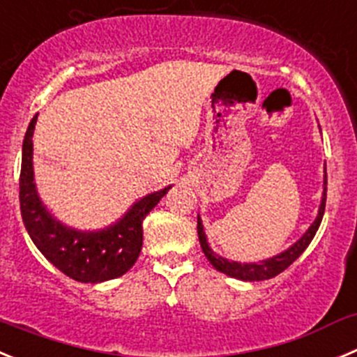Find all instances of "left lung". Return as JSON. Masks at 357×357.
I'll list each match as a JSON object with an SVG mask.
<instances>
[{"label": "left lung", "mask_w": 357, "mask_h": 357, "mask_svg": "<svg viewBox=\"0 0 357 357\" xmlns=\"http://www.w3.org/2000/svg\"><path fill=\"white\" fill-rule=\"evenodd\" d=\"M326 196H328V173H326V169H324V192H322V200H320L319 214H317L315 221L310 225L308 230L303 234V237H301L299 241H296V243H294L290 248H287L285 251H281V253L274 255V257L271 258H266V260L250 261V264H241V261L228 260V258L214 253L212 248L208 246L207 235H205V230H204V223H202V218L200 214H198V227L196 228H198V238H200L202 251H204L207 260L211 261L212 267H214L215 271L227 274V276L230 278H235V280H243V281L271 280V278L283 273V271H285L294 260H297V258L303 255V251L308 248V244L313 241V237H315L317 230H319L320 227V221H322L324 208H326Z\"/></svg>", "instance_id": "1"}]
</instances>
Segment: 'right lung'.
I'll list each match as a JSON object with an SVG mask.
<instances>
[{
	"mask_svg": "<svg viewBox=\"0 0 357 357\" xmlns=\"http://www.w3.org/2000/svg\"><path fill=\"white\" fill-rule=\"evenodd\" d=\"M35 114L22 142L21 200L22 223L42 255L52 266L81 283H100L126 274L138 260L143 246V219L172 185L150 192L130 205L113 225L99 230H77L56 219L40 200L33 173Z\"/></svg>",
	"mask_w": 357,
	"mask_h": 357,
	"instance_id": "right-lung-1",
	"label": "right lung"
}]
</instances>
